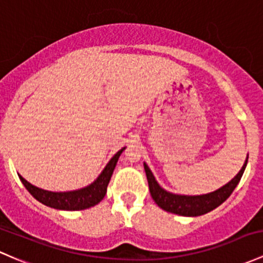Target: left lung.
Instances as JSON below:
<instances>
[{
	"instance_id": "1",
	"label": "left lung",
	"mask_w": 263,
	"mask_h": 263,
	"mask_svg": "<svg viewBox=\"0 0 263 263\" xmlns=\"http://www.w3.org/2000/svg\"><path fill=\"white\" fill-rule=\"evenodd\" d=\"M247 161L248 156L239 173L231 181L227 182L226 185H223L215 192L203 195H180L166 192L157 184L154 174L151 173V170L145 162H143V167H145L146 176H147L151 197L160 208L166 212L174 213V214L184 215V217H198V215H203L215 209L229 198V195L233 193V190L236 189L239 180H241L245 168L247 166Z\"/></svg>"
}]
</instances>
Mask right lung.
I'll use <instances>...</instances> for the list:
<instances>
[{
    "label": "right lung",
    "mask_w": 263,
    "mask_h": 263,
    "mask_svg": "<svg viewBox=\"0 0 263 263\" xmlns=\"http://www.w3.org/2000/svg\"><path fill=\"white\" fill-rule=\"evenodd\" d=\"M124 148L126 147L121 148L109 160V162L103 168L101 175L92 184L85 187H82V189L73 190V192H49V190L40 189V187L30 184L21 175H18V178H20L24 186L27 189V192L36 200L43 203L44 205L50 206V208L54 209H60V211H83V209L97 205L104 198L110 176H112L113 170H115L118 159H120L121 154H122Z\"/></svg>",
    "instance_id": "right-lung-1"
}]
</instances>
